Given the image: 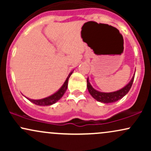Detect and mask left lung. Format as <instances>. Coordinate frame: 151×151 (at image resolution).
Segmentation results:
<instances>
[{"label": "left lung", "instance_id": "1", "mask_svg": "<svg viewBox=\"0 0 151 151\" xmlns=\"http://www.w3.org/2000/svg\"><path fill=\"white\" fill-rule=\"evenodd\" d=\"M135 74L131 79V80L129 81V84L126 85L122 89L118 90L116 91H114V92H109V93H105V92H101L97 90L94 89L91 85L89 83V79L87 78V89L93 99L97 100L98 101L102 102L104 104H109V103H113V102L119 101V99H122L124 96L129 91L130 89L131 88L132 86L133 79H134Z\"/></svg>", "mask_w": 151, "mask_h": 151}]
</instances>
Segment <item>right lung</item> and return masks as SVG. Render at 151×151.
<instances>
[{
	"instance_id": "add662e5",
	"label": "right lung",
	"mask_w": 151,
	"mask_h": 151,
	"mask_svg": "<svg viewBox=\"0 0 151 151\" xmlns=\"http://www.w3.org/2000/svg\"><path fill=\"white\" fill-rule=\"evenodd\" d=\"M72 74V72L69 74L68 77H67V79L65 81V83L63 84V85L62 86V87L58 90L57 92H55L54 94L51 95V96H48V97L42 99H30L27 98V99L30 100L31 102L35 104L36 105L39 106H50L53 104L56 103L58 100H60V99L62 97V96L64 95V93H65L66 90L67 89V86H68V80L69 78L70 77L71 74Z\"/></svg>"
}]
</instances>
